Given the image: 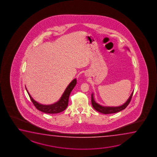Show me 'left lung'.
<instances>
[{
  "label": "left lung",
  "mask_w": 157,
  "mask_h": 157,
  "mask_svg": "<svg viewBox=\"0 0 157 157\" xmlns=\"http://www.w3.org/2000/svg\"><path fill=\"white\" fill-rule=\"evenodd\" d=\"M132 95H133V92L130 96L129 99L127 100V101L124 104H123V105L120 106H117V107H105V106L100 105L95 101V100L94 99L93 94L91 95V103H92L93 108H94L96 110L98 111L101 113L104 114H113V113H116L119 112L120 111L125 109L131 101Z\"/></svg>",
  "instance_id": "left-lung-1"
}]
</instances>
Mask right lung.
Returning a JSON list of instances; mask_svg holds the SVG:
<instances>
[{
    "mask_svg": "<svg viewBox=\"0 0 157 157\" xmlns=\"http://www.w3.org/2000/svg\"><path fill=\"white\" fill-rule=\"evenodd\" d=\"M76 83H77L76 79L72 80V81L67 87L66 89L65 90V92L63 94V95L59 101L56 102L53 104L49 105L40 104L36 101H34L33 98L31 97L30 94H29L27 89L26 88L25 89L28 92L31 101L34 105V106L37 108V109L47 114H57L65 110L67 107L69 96L72 90L75 87V86H76Z\"/></svg>",
    "mask_w": 157,
    "mask_h": 157,
    "instance_id": "add662e5",
    "label": "right lung"
}]
</instances>
